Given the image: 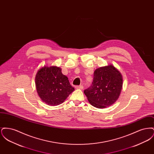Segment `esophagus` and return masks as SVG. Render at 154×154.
<instances>
[{
	"label": "esophagus",
	"instance_id": "34e87169",
	"mask_svg": "<svg viewBox=\"0 0 154 154\" xmlns=\"http://www.w3.org/2000/svg\"><path fill=\"white\" fill-rule=\"evenodd\" d=\"M75 88H76V89H82L83 88H84V87L82 86V85H80V86H75Z\"/></svg>",
	"mask_w": 154,
	"mask_h": 154
}]
</instances>
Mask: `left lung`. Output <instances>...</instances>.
Returning <instances> with one entry per match:
<instances>
[{"mask_svg":"<svg viewBox=\"0 0 154 154\" xmlns=\"http://www.w3.org/2000/svg\"><path fill=\"white\" fill-rule=\"evenodd\" d=\"M122 85V74L112 65H109L96 69L91 86L84 92L92 106L104 109L117 100Z\"/></svg>","mask_w":154,"mask_h":154,"instance_id":"obj_1","label":"left lung"}]
</instances>
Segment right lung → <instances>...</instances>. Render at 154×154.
I'll return each instance as SVG.
<instances>
[{
    "mask_svg": "<svg viewBox=\"0 0 154 154\" xmlns=\"http://www.w3.org/2000/svg\"><path fill=\"white\" fill-rule=\"evenodd\" d=\"M35 84L38 95L48 106H56L64 102L74 91L68 78L56 66H44L37 72Z\"/></svg>",
    "mask_w": 154,
    "mask_h": 154,
    "instance_id": "obj_1",
    "label": "right lung"
}]
</instances>
